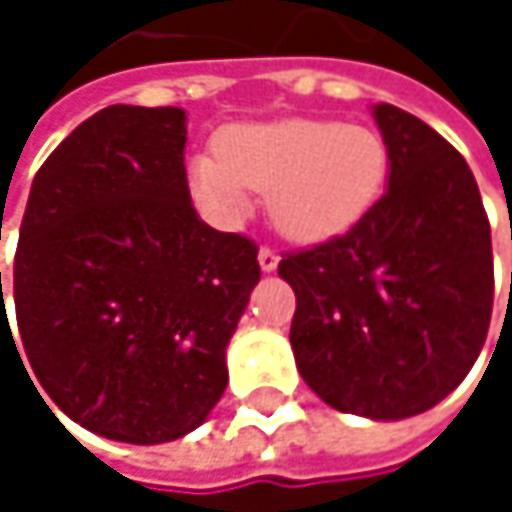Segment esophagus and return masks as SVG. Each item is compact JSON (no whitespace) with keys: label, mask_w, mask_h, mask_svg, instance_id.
Returning a JSON list of instances; mask_svg holds the SVG:
<instances>
[{"label":"esophagus","mask_w":512,"mask_h":512,"mask_svg":"<svg viewBox=\"0 0 512 512\" xmlns=\"http://www.w3.org/2000/svg\"><path fill=\"white\" fill-rule=\"evenodd\" d=\"M257 263H260V269H263V272H272V269L278 266V252H275V249H269V246H263V249L257 252Z\"/></svg>","instance_id":"1"}]
</instances>
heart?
Instances as JSON below:
<instances>
[{"label":"heart","instance_id":"1","mask_svg":"<svg viewBox=\"0 0 512 512\" xmlns=\"http://www.w3.org/2000/svg\"><path fill=\"white\" fill-rule=\"evenodd\" d=\"M388 148L361 124L284 118L228 127L216 156L189 162L195 198L222 219L249 213V192L266 195L272 225L299 243L344 234L385 186Z\"/></svg>","mask_w":512,"mask_h":512}]
</instances>
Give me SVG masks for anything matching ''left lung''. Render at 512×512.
<instances>
[{"mask_svg": "<svg viewBox=\"0 0 512 512\" xmlns=\"http://www.w3.org/2000/svg\"><path fill=\"white\" fill-rule=\"evenodd\" d=\"M391 174L356 225L284 252L296 293L290 344L311 391L338 412L409 418L445 400L492 317V234L462 154L421 118L379 103Z\"/></svg>", "mask_w": 512, "mask_h": 512, "instance_id": "obj_1", "label": "left lung"}]
</instances>
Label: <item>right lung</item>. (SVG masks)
Masks as SVG:
<instances>
[{
  "label": "right lung",
  "instance_id": "right-lung-1",
  "mask_svg": "<svg viewBox=\"0 0 512 512\" xmlns=\"http://www.w3.org/2000/svg\"><path fill=\"white\" fill-rule=\"evenodd\" d=\"M183 121L177 106L100 109L38 168L20 225L29 364L70 421L115 442H171L207 418L260 281L255 240L195 213Z\"/></svg>",
  "mask_w": 512,
  "mask_h": 512
}]
</instances>
